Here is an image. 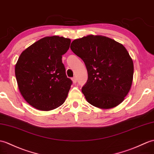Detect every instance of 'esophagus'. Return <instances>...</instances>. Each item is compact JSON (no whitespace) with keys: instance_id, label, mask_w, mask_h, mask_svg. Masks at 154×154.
<instances>
[{"instance_id":"esophagus-1","label":"esophagus","mask_w":154,"mask_h":154,"mask_svg":"<svg viewBox=\"0 0 154 154\" xmlns=\"http://www.w3.org/2000/svg\"><path fill=\"white\" fill-rule=\"evenodd\" d=\"M72 81H73V83H77V77H73V78H72Z\"/></svg>"}]
</instances>
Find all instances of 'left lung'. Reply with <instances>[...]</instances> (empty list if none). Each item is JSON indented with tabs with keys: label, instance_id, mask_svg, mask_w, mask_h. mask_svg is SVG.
Wrapping results in <instances>:
<instances>
[{
	"label": "left lung",
	"instance_id": "1",
	"mask_svg": "<svg viewBox=\"0 0 154 154\" xmlns=\"http://www.w3.org/2000/svg\"><path fill=\"white\" fill-rule=\"evenodd\" d=\"M84 62L88 80L82 92L91 105L110 109L122 102L133 83V60L123 45L100 35L74 40L70 46Z\"/></svg>",
	"mask_w": 154,
	"mask_h": 154
}]
</instances>
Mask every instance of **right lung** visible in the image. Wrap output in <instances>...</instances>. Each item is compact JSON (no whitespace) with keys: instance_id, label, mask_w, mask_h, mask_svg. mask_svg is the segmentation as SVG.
Segmentation results:
<instances>
[{"instance_id":"add662e5","label":"right lung","mask_w":154,"mask_h":154,"mask_svg":"<svg viewBox=\"0 0 154 154\" xmlns=\"http://www.w3.org/2000/svg\"><path fill=\"white\" fill-rule=\"evenodd\" d=\"M71 40L63 37L42 38L22 52L15 75L20 93L33 108L49 111L65 102L72 81L67 78L62 55Z\"/></svg>"}]
</instances>
